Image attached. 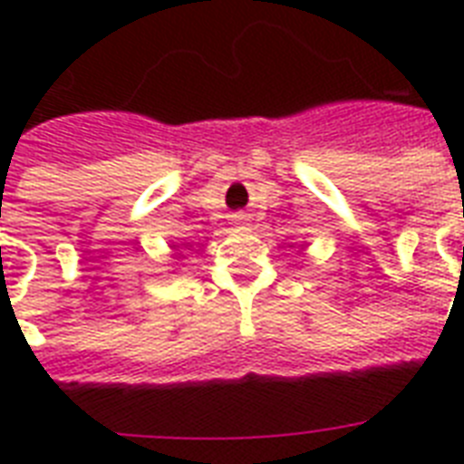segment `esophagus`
I'll return each mask as SVG.
<instances>
[{"mask_svg": "<svg viewBox=\"0 0 464 464\" xmlns=\"http://www.w3.org/2000/svg\"><path fill=\"white\" fill-rule=\"evenodd\" d=\"M236 221H238V224H243V226H246L247 217H246V214H238V217H236Z\"/></svg>", "mask_w": 464, "mask_h": 464, "instance_id": "1", "label": "esophagus"}]
</instances>
